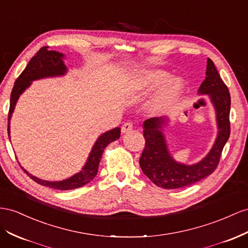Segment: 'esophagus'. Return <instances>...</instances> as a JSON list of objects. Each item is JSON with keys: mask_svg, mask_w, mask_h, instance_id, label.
<instances>
[{"mask_svg": "<svg viewBox=\"0 0 248 248\" xmlns=\"http://www.w3.org/2000/svg\"><path fill=\"white\" fill-rule=\"evenodd\" d=\"M132 127H133L132 123H130V122H126V123H124V125L122 126V128H121V131H122L123 133H126V132H129L130 130H132Z\"/></svg>", "mask_w": 248, "mask_h": 248, "instance_id": "34e87169", "label": "esophagus"}]
</instances>
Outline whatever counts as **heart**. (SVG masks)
<instances>
[{
    "label": "heart",
    "instance_id": "heart-1",
    "mask_svg": "<svg viewBox=\"0 0 248 248\" xmlns=\"http://www.w3.org/2000/svg\"><path fill=\"white\" fill-rule=\"evenodd\" d=\"M168 79L169 74L166 72H142L129 82V92L132 93H144L151 92L159 88ZM184 80L182 78H172L166 85L162 86L156 93V95L147 103V109L152 115H159V113L169 110L178 101L184 91Z\"/></svg>",
    "mask_w": 248,
    "mask_h": 248
}]
</instances>
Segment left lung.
I'll list each match as a JSON object with an SVG mask.
<instances>
[{
	"mask_svg": "<svg viewBox=\"0 0 248 248\" xmlns=\"http://www.w3.org/2000/svg\"><path fill=\"white\" fill-rule=\"evenodd\" d=\"M199 95H207L216 110L218 135L212 149L199 163L185 165L177 163L168 150L163 133L168 123L165 117L151 118L143 124L145 148L140 157L143 173L152 183L163 189H180L191 186L212 174L219 164L220 156L231 135V95L220 78L215 64L209 58L205 79L198 90Z\"/></svg>",
	"mask_w": 248,
	"mask_h": 248,
	"instance_id": "1",
	"label": "left lung"
}]
</instances>
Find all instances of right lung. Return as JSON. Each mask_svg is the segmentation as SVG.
Instances as JSON below:
<instances>
[{
    "label": "right lung",
    "mask_w": 248,
    "mask_h": 248,
    "mask_svg": "<svg viewBox=\"0 0 248 248\" xmlns=\"http://www.w3.org/2000/svg\"><path fill=\"white\" fill-rule=\"evenodd\" d=\"M63 57L64 55L62 53H59L56 51H49L48 46H43V48L31 58L29 63L27 64L26 69L22 72V74L17 77L10 96V108L8 112L9 139L10 119L19 96L22 95L26 89L29 88L31 85V82L34 81V80L46 77H58L65 75L66 72H68V68H66V65L63 62ZM120 135H121V128H120V127H116V128L106 131L103 135L100 136L97 139L96 143L93 144L92 151L83 168L78 173L74 174V175L66 179L59 180V182H49V180H44L31 175V174L29 172H27L22 166L21 168L25 171L26 174H28V176L30 178H32L35 183L42 186L62 191L80 188V186H83L84 185L89 184L91 180L93 179V177L97 175L99 163L100 160H101L104 149L109 143L118 140L120 138Z\"/></svg>",
    "instance_id": "right-lung-1"
}]
</instances>
